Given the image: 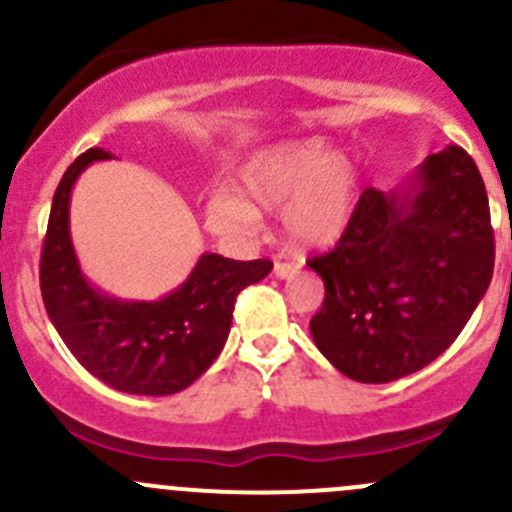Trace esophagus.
Listing matches in <instances>:
<instances>
[{
	"label": "esophagus",
	"instance_id": "obj_1",
	"mask_svg": "<svg viewBox=\"0 0 512 512\" xmlns=\"http://www.w3.org/2000/svg\"><path fill=\"white\" fill-rule=\"evenodd\" d=\"M297 272H299V265H294V262H277V265H275L277 280H292Z\"/></svg>",
	"mask_w": 512,
	"mask_h": 512
}]
</instances>
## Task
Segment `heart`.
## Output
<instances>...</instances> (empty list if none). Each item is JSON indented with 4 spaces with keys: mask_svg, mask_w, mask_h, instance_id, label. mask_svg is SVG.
Wrapping results in <instances>:
<instances>
[{
    "mask_svg": "<svg viewBox=\"0 0 512 512\" xmlns=\"http://www.w3.org/2000/svg\"><path fill=\"white\" fill-rule=\"evenodd\" d=\"M361 200V170L352 153L334 151L322 138L282 141L242 160L232 193H215L205 205L210 232L247 242L260 215L280 210L285 240L294 250H324L347 235Z\"/></svg>",
    "mask_w": 512,
    "mask_h": 512,
    "instance_id": "obj_1",
    "label": "heart"
}]
</instances>
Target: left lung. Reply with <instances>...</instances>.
<instances>
[{
  "mask_svg": "<svg viewBox=\"0 0 512 512\" xmlns=\"http://www.w3.org/2000/svg\"><path fill=\"white\" fill-rule=\"evenodd\" d=\"M493 262L483 178L463 148L446 146L399 188H366L347 235L309 260L324 280L314 344L361 384L414 374L456 342Z\"/></svg>",
  "mask_w": 512,
  "mask_h": 512,
  "instance_id": "1",
  "label": "left lung"
}]
</instances>
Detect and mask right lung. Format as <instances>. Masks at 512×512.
Masks as SVG:
<instances>
[{
  "mask_svg": "<svg viewBox=\"0 0 512 512\" xmlns=\"http://www.w3.org/2000/svg\"><path fill=\"white\" fill-rule=\"evenodd\" d=\"M108 158L103 148L81 153L54 193L39 270L46 314L79 364L111 389L136 396L178 394L223 352L237 294L265 280L272 262H237L205 252L183 285L153 302L101 292L81 272L69 203L79 175Z\"/></svg>",
  "mask_w": 512,
  "mask_h": 512,
  "instance_id": "1",
  "label": "right lung"
}]
</instances>
